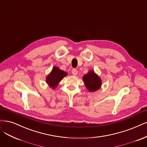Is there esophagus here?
Returning <instances> with one entry per match:
<instances>
[{
    "mask_svg": "<svg viewBox=\"0 0 147 147\" xmlns=\"http://www.w3.org/2000/svg\"><path fill=\"white\" fill-rule=\"evenodd\" d=\"M72 74L73 75L76 76L78 74V70L77 69H73L72 70Z\"/></svg>",
    "mask_w": 147,
    "mask_h": 147,
    "instance_id": "obj_1",
    "label": "esophagus"
}]
</instances>
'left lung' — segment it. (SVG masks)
Returning a JSON list of instances; mask_svg holds the SVG:
<instances>
[{
	"mask_svg": "<svg viewBox=\"0 0 147 147\" xmlns=\"http://www.w3.org/2000/svg\"><path fill=\"white\" fill-rule=\"evenodd\" d=\"M83 81L86 87L90 92L99 89L102 85L100 78L93 71H89L83 77Z\"/></svg>",
	"mask_w": 147,
	"mask_h": 147,
	"instance_id": "1",
	"label": "left lung"
}]
</instances>
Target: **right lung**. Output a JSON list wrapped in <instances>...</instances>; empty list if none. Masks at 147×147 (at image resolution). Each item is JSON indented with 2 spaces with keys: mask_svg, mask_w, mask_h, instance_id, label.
Masks as SVG:
<instances>
[{
  "mask_svg": "<svg viewBox=\"0 0 147 147\" xmlns=\"http://www.w3.org/2000/svg\"><path fill=\"white\" fill-rule=\"evenodd\" d=\"M67 74L63 70H60L57 67H54L51 73L47 76L46 82L49 84L50 87L55 89L60 81L65 77Z\"/></svg>",
  "mask_w": 147,
  "mask_h": 147,
  "instance_id": "add662e5",
  "label": "right lung"
}]
</instances>
